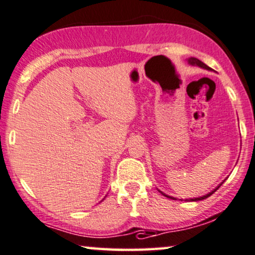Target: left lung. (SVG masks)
I'll return each instance as SVG.
<instances>
[{"instance_id": "8db88e82", "label": "left lung", "mask_w": 255, "mask_h": 255, "mask_svg": "<svg viewBox=\"0 0 255 255\" xmlns=\"http://www.w3.org/2000/svg\"><path fill=\"white\" fill-rule=\"evenodd\" d=\"M186 60H188V63L190 64V65H195V66H199V67H202V69H204V70L211 71V69H210V67H209L208 65H205V64H204V63H203V62H201V60H199V59H197V58H195V57H190V58H188V59H186ZM224 182H225V181H223L222 183H220V184H219L218 186H217V188H216V189H213V190H212V191H210L209 193H206V195H204V196H201V197H197V198H189V199H185V201H186V202H197V201H203V199L208 198V197H210V196H211L213 192H216V191H217V190H218V189L220 188V185H222ZM158 191H159V192H161L163 196H165V197H167V198H170V199H175V201H176V198H175V197H172V196H169V195H167V193L162 192V191H161V190H158ZM181 201H182V199H181Z\"/></svg>"}]
</instances>
